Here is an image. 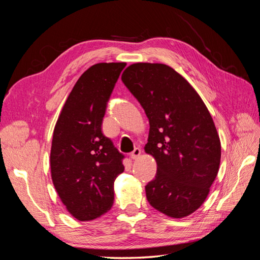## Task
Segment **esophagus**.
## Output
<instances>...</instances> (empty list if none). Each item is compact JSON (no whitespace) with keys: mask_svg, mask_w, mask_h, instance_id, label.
I'll list each match as a JSON object with an SVG mask.
<instances>
[{"mask_svg":"<svg viewBox=\"0 0 260 260\" xmlns=\"http://www.w3.org/2000/svg\"><path fill=\"white\" fill-rule=\"evenodd\" d=\"M140 155H141V149L139 147H136L135 149H133V152L130 153L131 159H137Z\"/></svg>","mask_w":260,"mask_h":260,"instance_id":"esophagus-1","label":"esophagus"}]
</instances>
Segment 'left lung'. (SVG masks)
<instances>
[{
  "mask_svg": "<svg viewBox=\"0 0 260 260\" xmlns=\"http://www.w3.org/2000/svg\"><path fill=\"white\" fill-rule=\"evenodd\" d=\"M121 80L149 121L145 153L157 164L145 186L151 206L171 218L198 210L218 175L221 144L210 113L199 93L165 64L136 62Z\"/></svg>",
  "mask_w": 260,
  "mask_h": 260,
  "instance_id": "8db88e82",
  "label": "left lung"
}]
</instances>
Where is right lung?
<instances>
[{"instance_id":"obj_1","label":"right lung","mask_w":260,"mask_h":260,"mask_svg":"<svg viewBox=\"0 0 260 260\" xmlns=\"http://www.w3.org/2000/svg\"><path fill=\"white\" fill-rule=\"evenodd\" d=\"M125 62H100L78 79L55 124L51 176L73 217L89 221L112 208L123 155L102 132V121Z\"/></svg>"}]
</instances>
